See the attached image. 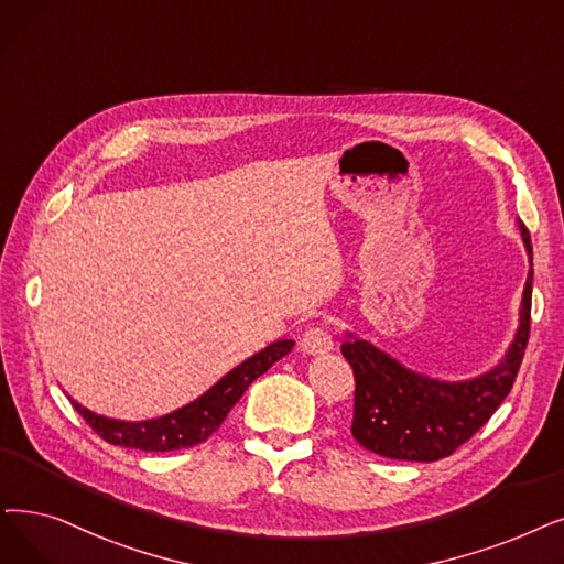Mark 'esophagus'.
<instances>
[{
    "label": "esophagus",
    "mask_w": 564,
    "mask_h": 564,
    "mask_svg": "<svg viewBox=\"0 0 564 564\" xmlns=\"http://www.w3.org/2000/svg\"><path fill=\"white\" fill-rule=\"evenodd\" d=\"M302 350L306 355H325L334 348V340L332 334L325 327H311L304 336H302Z\"/></svg>",
    "instance_id": "1"
}]
</instances>
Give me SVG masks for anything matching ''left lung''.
Instances as JSON below:
<instances>
[{
	"label": "left lung",
	"instance_id": "1",
	"mask_svg": "<svg viewBox=\"0 0 564 564\" xmlns=\"http://www.w3.org/2000/svg\"><path fill=\"white\" fill-rule=\"evenodd\" d=\"M519 230L530 269L517 334L494 369L468 380H437L408 369L371 340L346 334L340 352L355 373L352 435L364 449L397 460H440L468 443L507 399L530 336L532 247L521 221Z\"/></svg>",
	"mask_w": 564,
	"mask_h": 564
}]
</instances>
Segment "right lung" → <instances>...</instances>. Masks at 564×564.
Returning a JSON list of instances; mask_svg holds the SVG:
<instances>
[{
  "label": "right lung",
  "mask_w": 564,
  "mask_h": 564,
  "mask_svg": "<svg viewBox=\"0 0 564 564\" xmlns=\"http://www.w3.org/2000/svg\"><path fill=\"white\" fill-rule=\"evenodd\" d=\"M292 348H295V340L269 343V346L262 348L260 352L237 364L230 373H226L214 387H209L203 397L156 420H142V422L112 420L87 410L70 397L68 399L73 408L83 414V420L110 445L142 449V452L186 449V447L205 443V440L224 424L228 412L241 399L243 391L249 389V384L272 369V366L281 357H285Z\"/></svg>",
  "instance_id": "right-lung-1"
}]
</instances>
